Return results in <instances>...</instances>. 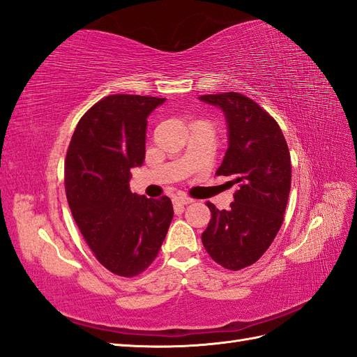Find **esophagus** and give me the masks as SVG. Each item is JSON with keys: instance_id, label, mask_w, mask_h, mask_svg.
Returning <instances> with one entry per match:
<instances>
[{"instance_id": "1", "label": "esophagus", "mask_w": 357, "mask_h": 357, "mask_svg": "<svg viewBox=\"0 0 357 357\" xmlns=\"http://www.w3.org/2000/svg\"><path fill=\"white\" fill-rule=\"evenodd\" d=\"M190 202H193V199L189 198V197L178 195V197L172 198V204H174L176 210H178V211H183V205H188V204H190Z\"/></svg>"}]
</instances>
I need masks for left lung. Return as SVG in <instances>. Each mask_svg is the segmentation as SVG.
I'll list each match as a JSON object with an SVG mask.
<instances>
[{
    "instance_id": "left-lung-1",
    "label": "left lung",
    "mask_w": 357,
    "mask_h": 357,
    "mask_svg": "<svg viewBox=\"0 0 357 357\" xmlns=\"http://www.w3.org/2000/svg\"><path fill=\"white\" fill-rule=\"evenodd\" d=\"M199 100L225 112L229 146L215 174L238 186L229 210L207 202L211 219L201 238L214 262L238 271L261 259L282 228L291 181L289 147L275 119L248 96L223 92Z\"/></svg>"
}]
</instances>
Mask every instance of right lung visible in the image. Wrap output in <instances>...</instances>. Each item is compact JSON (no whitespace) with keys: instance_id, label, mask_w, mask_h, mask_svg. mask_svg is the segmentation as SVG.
<instances>
[{"instance_id":"add662e5","label":"right lung","mask_w":357,"mask_h":357,"mask_svg":"<svg viewBox=\"0 0 357 357\" xmlns=\"http://www.w3.org/2000/svg\"><path fill=\"white\" fill-rule=\"evenodd\" d=\"M165 98L116 93L86 112L66 158L73 218L93 256L110 273L135 277L152 265L172 220L168 197L129 189L131 168L143 165L147 116Z\"/></svg>"}]
</instances>
